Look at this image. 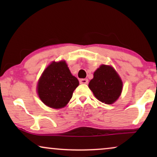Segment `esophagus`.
<instances>
[{"label":"esophagus","mask_w":157,"mask_h":157,"mask_svg":"<svg viewBox=\"0 0 157 157\" xmlns=\"http://www.w3.org/2000/svg\"><path fill=\"white\" fill-rule=\"evenodd\" d=\"M79 82H80V83H82V84H86V83H88V82H89V80L87 78H81L79 80Z\"/></svg>","instance_id":"34e87169"}]
</instances>
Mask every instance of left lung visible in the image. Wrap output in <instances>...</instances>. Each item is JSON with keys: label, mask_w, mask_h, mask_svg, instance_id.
Masks as SVG:
<instances>
[{"label": "left lung", "mask_w": 157, "mask_h": 157, "mask_svg": "<svg viewBox=\"0 0 157 157\" xmlns=\"http://www.w3.org/2000/svg\"><path fill=\"white\" fill-rule=\"evenodd\" d=\"M123 83L113 67L101 65L94 72V78L89 83V89L98 100L111 104L118 99Z\"/></svg>", "instance_id": "obj_1"}]
</instances>
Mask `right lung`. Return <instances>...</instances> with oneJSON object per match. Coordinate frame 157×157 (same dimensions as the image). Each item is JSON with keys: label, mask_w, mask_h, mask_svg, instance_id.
<instances>
[{"label": "right lung", "mask_w": 157, "mask_h": 157, "mask_svg": "<svg viewBox=\"0 0 157 157\" xmlns=\"http://www.w3.org/2000/svg\"><path fill=\"white\" fill-rule=\"evenodd\" d=\"M79 85L65 61L51 63L43 73L38 83V94L45 104L53 109L64 107Z\"/></svg>", "instance_id": "1"}]
</instances>
